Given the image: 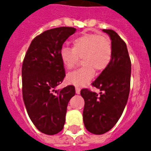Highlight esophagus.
<instances>
[{"label":"esophagus","instance_id":"esophagus-1","mask_svg":"<svg viewBox=\"0 0 151 151\" xmlns=\"http://www.w3.org/2000/svg\"><path fill=\"white\" fill-rule=\"evenodd\" d=\"M75 89H76V93H77V94H80V93H81V88H80L76 87Z\"/></svg>","mask_w":151,"mask_h":151}]
</instances>
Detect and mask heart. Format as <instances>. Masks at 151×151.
<instances>
[{
	"instance_id": "b5f03b06",
	"label": "heart",
	"mask_w": 151,
	"mask_h": 151,
	"mask_svg": "<svg viewBox=\"0 0 151 151\" xmlns=\"http://www.w3.org/2000/svg\"><path fill=\"white\" fill-rule=\"evenodd\" d=\"M73 48L63 46L60 49V59L66 70L73 68L79 58H82V68L69 73L66 77L68 84L84 87L94 77L95 70L102 71L110 64L112 59L111 41L105 36L85 34L72 41Z\"/></svg>"
}]
</instances>
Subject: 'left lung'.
I'll list each match as a JSON object with an SVG mask.
<instances>
[{
	"mask_svg": "<svg viewBox=\"0 0 151 151\" xmlns=\"http://www.w3.org/2000/svg\"><path fill=\"white\" fill-rule=\"evenodd\" d=\"M111 40L113 54L109 66L102 71L92 85L101 91L84 88V124L88 131L102 135L112 129L122 116L130 91L131 61L126 44L113 29H103Z\"/></svg>",
	"mask_w": 151,
	"mask_h": 151,
	"instance_id": "obj_1",
	"label": "left lung"
}]
</instances>
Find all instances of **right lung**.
Here are the masks:
<instances>
[{
    "label": "right lung",
    "instance_id": "right-lung-1",
    "mask_svg": "<svg viewBox=\"0 0 151 151\" xmlns=\"http://www.w3.org/2000/svg\"><path fill=\"white\" fill-rule=\"evenodd\" d=\"M73 27H58L43 32L32 41L22 67V97L29 118L39 131L55 135L63 129L66 108L75 95L73 85L55 88L65 78L60 49Z\"/></svg>",
    "mask_w": 151,
    "mask_h": 151
}]
</instances>
